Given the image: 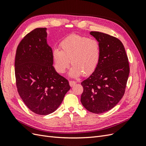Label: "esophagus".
Here are the masks:
<instances>
[{
  "label": "esophagus",
  "mask_w": 146,
  "mask_h": 146,
  "mask_svg": "<svg viewBox=\"0 0 146 146\" xmlns=\"http://www.w3.org/2000/svg\"><path fill=\"white\" fill-rule=\"evenodd\" d=\"M76 82H75V81H69V85L71 86V87H72L74 85H76Z\"/></svg>",
  "instance_id": "34e87169"
}]
</instances>
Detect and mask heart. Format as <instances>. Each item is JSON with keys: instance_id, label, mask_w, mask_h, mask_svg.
<instances>
[{"instance_id": "1", "label": "heart", "mask_w": 146, "mask_h": 146, "mask_svg": "<svg viewBox=\"0 0 146 146\" xmlns=\"http://www.w3.org/2000/svg\"><path fill=\"white\" fill-rule=\"evenodd\" d=\"M61 49L52 50V61L55 70L64 73L70 64L72 66L68 72L69 76L77 78L89 76L98 66L100 59L99 42L93 38L78 35H72L60 43Z\"/></svg>"}]
</instances>
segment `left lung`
Wrapping results in <instances>:
<instances>
[{
	"instance_id": "8db88e82",
	"label": "left lung",
	"mask_w": 146,
	"mask_h": 146,
	"mask_svg": "<svg viewBox=\"0 0 146 146\" xmlns=\"http://www.w3.org/2000/svg\"><path fill=\"white\" fill-rule=\"evenodd\" d=\"M90 35L99 42L100 59L98 66L81 85V102L88 111L100 114L112 109L125 92L130 73L125 48L117 38L99 32Z\"/></svg>"
}]
</instances>
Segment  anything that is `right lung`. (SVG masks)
I'll use <instances>...</instances> for the list:
<instances>
[{"label": "right lung", "instance_id": "add662e5", "mask_svg": "<svg viewBox=\"0 0 146 146\" xmlns=\"http://www.w3.org/2000/svg\"><path fill=\"white\" fill-rule=\"evenodd\" d=\"M46 30L38 28L26 35L17 46L15 63L19 94L31 111L40 115L54 112L70 88L53 66Z\"/></svg>", "mask_w": 146, "mask_h": 146}]
</instances>
